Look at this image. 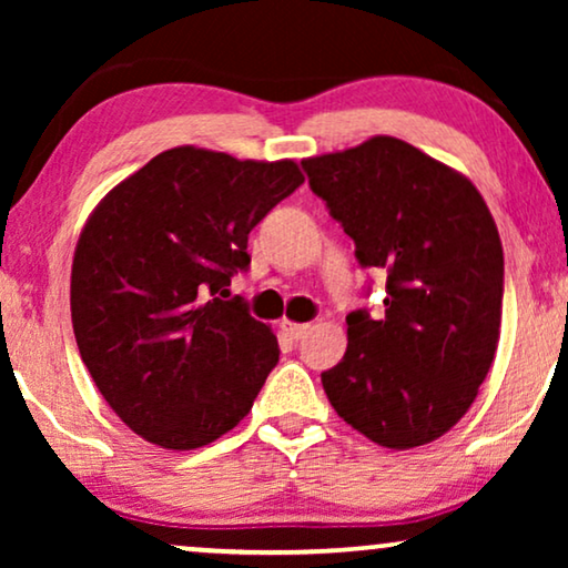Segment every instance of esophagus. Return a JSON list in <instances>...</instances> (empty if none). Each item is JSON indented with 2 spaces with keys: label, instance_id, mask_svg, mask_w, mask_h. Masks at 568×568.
<instances>
[{
  "label": "esophagus",
  "instance_id": "esophagus-1",
  "mask_svg": "<svg viewBox=\"0 0 568 568\" xmlns=\"http://www.w3.org/2000/svg\"><path fill=\"white\" fill-rule=\"evenodd\" d=\"M278 328H282V331L286 333V336L302 338V336H305V333H307L310 325H307V323H292V321H286V317H284V321H278Z\"/></svg>",
  "mask_w": 568,
  "mask_h": 568
}]
</instances>
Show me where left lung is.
<instances>
[{
	"label": "left lung",
	"instance_id": "1",
	"mask_svg": "<svg viewBox=\"0 0 568 568\" xmlns=\"http://www.w3.org/2000/svg\"><path fill=\"white\" fill-rule=\"evenodd\" d=\"M310 189L385 268V315H346L348 346L323 387L336 414L387 449L453 429L491 369L501 328L504 253L476 185L414 144L372 136L302 160Z\"/></svg>",
	"mask_w": 568,
	"mask_h": 568
}]
</instances>
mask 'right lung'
Instances as JSON below:
<instances>
[{
	"label": "right lung",
	"instance_id": "obj_1",
	"mask_svg": "<svg viewBox=\"0 0 568 568\" xmlns=\"http://www.w3.org/2000/svg\"><path fill=\"white\" fill-rule=\"evenodd\" d=\"M305 183L294 160L175 146L95 206L72 261L77 348L123 424L196 449L243 422L278 344L245 302L222 300L251 266L247 235Z\"/></svg>",
	"mask_w": 568,
	"mask_h": 568
}]
</instances>
